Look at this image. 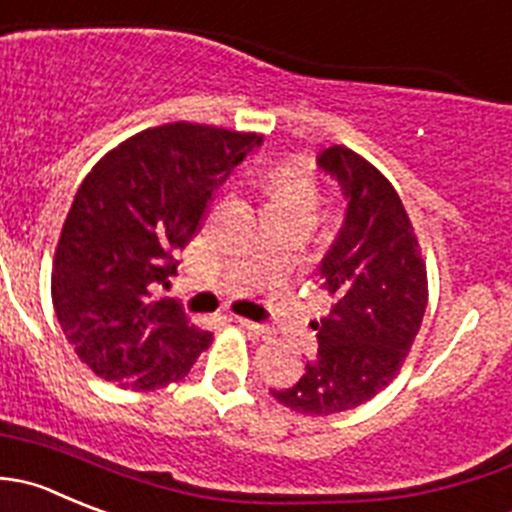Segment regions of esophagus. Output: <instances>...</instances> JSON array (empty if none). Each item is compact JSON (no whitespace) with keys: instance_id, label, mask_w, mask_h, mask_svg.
<instances>
[{"instance_id":"1","label":"esophagus","mask_w":512,"mask_h":512,"mask_svg":"<svg viewBox=\"0 0 512 512\" xmlns=\"http://www.w3.org/2000/svg\"><path fill=\"white\" fill-rule=\"evenodd\" d=\"M237 325L245 327V330H250L252 335H267V332H270L265 325H260V322L247 320V317H237Z\"/></svg>"}]
</instances>
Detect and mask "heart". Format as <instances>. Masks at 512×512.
I'll use <instances>...</instances> for the list:
<instances>
[{
	"label": "heart",
	"mask_w": 512,
	"mask_h": 512,
	"mask_svg": "<svg viewBox=\"0 0 512 512\" xmlns=\"http://www.w3.org/2000/svg\"><path fill=\"white\" fill-rule=\"evenodd\" d=\"M257 185L265 192L270 210L285 205L317 207V200H320L317 187L297 167H275L270 172H262V175H257Z\"/></svg>",
	"instance_id": "heart-1"
}]
</instances>
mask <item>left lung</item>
Masks as SVG:
<instances>
[{"mask_svg":"<svg viewBox=\"0 0 512 512\" xmlns=\"http://www.w3.org/2000/svg\"><path fill=\"white\" fill-rule=\"evenodd\" d=\"M317 165L340 182L345 222L320 262L330 315L312 322L317 355L292 388L272 398L302 415L345 413L398 377L428 307L418 235L390 180L350 147L322 150Z\"/></svg>","mask_w":512,"mask_h":512,"instance_id":"obj_1","label":"left lung"}]
</instances>
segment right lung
Listing matches in <instances>:
<instances>
[{
  "instance_id": "1",
  "label": "right lung",
  "mask_w": 512,
  "mask_h": 512,
  "mask_svg": "<svg viewBox=\"0 0 512 512\" xmlns=\"http://www.w3.org/2000/svg\"><path fill=\"white\" fill-rule=\"evenodd\" d=\"M262 135L170 122L109 150L79 185L52 265V302L79 360L124 390L182 380L212 332L157 297L212 192Z\"/></svg>"
}]
</instances>
